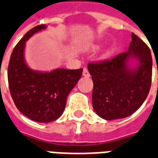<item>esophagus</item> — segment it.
<instances>
[{
  "mask_svg": "<svg viewBox=\"0 0 158 158\" xmlns=\"http://www.w3.org/2000/svg\"><path fill=\"white\" fill-rule=\"evenodd\" d=\"M83 75H84V77H86V78H89V77H90V74H89V70H88L86 68L84 69V71H83Z\"/></svg>",
  "mask_w": 158,
  "mask_h": 158,
  "instance_id": "1",
  "label": "esophagus"
}]
</instances>
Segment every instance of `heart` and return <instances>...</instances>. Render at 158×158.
<instances>
[{"instance_id": "b5f03b06", "label": "heart", "mask_w": 158, "mask_h": 158, "mask_svg": "<svg viewBox=\"0 0 158 158\" xmlns=\"http://www.w3.org/2000/svg\"><path fill=\"white\" fill-rule=\"evenodd\" d=\"M98 48V44H91V45L89 47V49L90 50H97ZM110 54H111V50H110V49H109V48H106V49H104V50L102 51V53H101V57L103 58V59H106V58H108V56L110 55Z\"/></svg>"}]
</instances>
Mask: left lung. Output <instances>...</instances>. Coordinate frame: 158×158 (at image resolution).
I'll list each match as a JSON object with an SVG mask.
<instances>
[{
	"mask_svg": "<svg viewBox=\"0 0 158 158\" xmlns=\"http://www.w3.org/2000/svg\"><path fill=\"white\" fill-rule=\"evenodd\" d=\"M93 108L105 120L123 118L140 108L151 88L152 59L150 49L132 33L128 51L100 63H90Z\"/></svg>",
	"mask_w": 158,
	"mask_h": 158,
	"instance_id": "obj_1",
	"label": "left lung"
}]
</instances>
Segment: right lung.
<instances>
[{
    "instance_id": "1",
    "label": "right lung",
    "mask_w": 158,
    "mask_h": 158,
    "mask_svg": "<svg viewBox=\"0 0 158 158\" xmlns=\"http://www.w3.org/2000/svg\"><path fill=\"white\" fill-rule=\"evenodd\" d=\"M46 28L45 25H40L23 36L12 51L8 66L10 92L16 108L38 123L52 122L62 115L69 94L83 73V69L43 72L29 67L25 60L26 42Z\"/></svg>"
}]
</instances>
